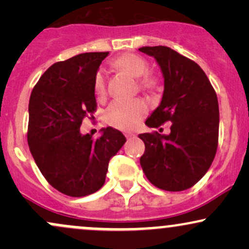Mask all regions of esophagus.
Wrapping results in <instances>:
<instances>
[{
	"mask_svg": "<svg viewBox=\"0 0 249 249\" xmlns=\"http://www.w3.org/2000/svg\"><path fill=\"white\" fill-rule=\"evenodd\" d=\"M125 137H126L127 139H130V138H132V137H134V134L133 133H125Z\"/></svg>",
	"mask_w": 249,
	"mask_h": 249,
	"instance_id": "34e87169",
	"label": "esophagus"
}]
</instances>
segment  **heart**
I'll return each mask as SVG.
<instances>
[{"mask_svg": "<svg viewBox=\"0 0 249 249\" xmlns=\"http://www.w3.org/2000/svg\"><path fill=\"white\" fill-rule=\"evenodd\" d=\"M113 65L117 69L124 71L133 78L139 80V89L144 91H152L158 88L159 81L156 76L147 73L148 64L141 56L133 53H125L116 59ZM93 91L97 98H103L107 92L103 71H98L93 82ZM147 105L142 99L132 101H116L107 110V121L113 127L119 130L131 131L136 128L142 118L146 115Z\"/></svg>", "mask_w": 249, "mask_h": 249, "instance_id": "b5f03b06", "label": "heart"}]
</instances>
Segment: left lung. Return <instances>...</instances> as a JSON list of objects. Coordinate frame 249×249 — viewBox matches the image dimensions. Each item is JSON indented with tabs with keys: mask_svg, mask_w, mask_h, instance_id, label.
I'll use <instances>...</instances> for the list:
<instances>
[{
	"mask_svg": "<svg viewBox=\"0 0 249 249\" xmlns=\"http://www.w3.org/2000/svg\"><path fill=\"white\" fill-rule=\"evenodd\" d=\"M164 77L159 107L145 122L159 127L171 122L170 134L142 133L145 152L141 165L151 184L179 192L196 185L212 165L218 147V97L206 73L187 57L168 47H142ZM161 130V128H160Z\"/></svg>",
	"mask_w": 249,
	"mask_h": 249,
	"instance_id": "8db88e82",
	"label": "left lung"
}]
</instances>
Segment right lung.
Instances as JSON below:
<instances>
[{"instance_id": "obj_1", "label": "right lung", "mask_w": 249, "mask_h": 249, "mask_svg": "<svg viewBox=\"0 0 249 249\" xmlns=\"http://www.w3.org/2000/svg\"><path fill=\"white\" fill-rule=\"evenodd\" d=\"M107 55L84 53L55 63L30 96V152L51 186L70 196L97 192L105 182L108 161L126 142L110 126L102 128L97 139L81 132L83 119L96 111L93 82Z\"/></svg>"}]
</instances>
